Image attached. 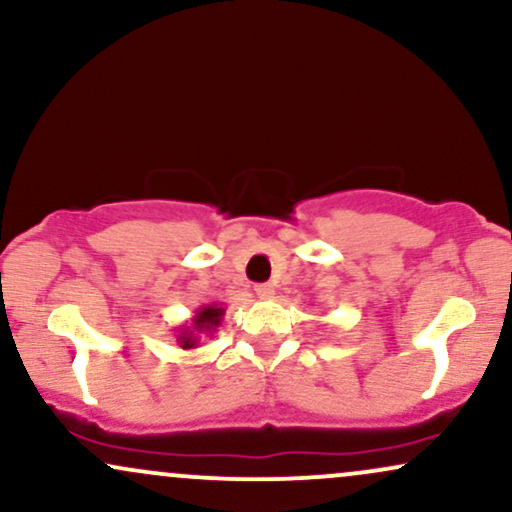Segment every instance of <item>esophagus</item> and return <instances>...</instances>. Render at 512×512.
<instances>
[{
	"instance_id": "1",
	"label": "esophagus",
	"mask_w": 512,
	"mask_h": 512,
	"mask_svg": "<svg viewBox=\"0 0 512 512\" xmlns=\"http://www.w3.org/2000/svg\"><path fill=\"white\" fill-rule=\"evenodd\" d=\"M255 293L260 298H272L274 296V286L272 284H260V286H255Z\"/></svg>"
}]
</instances>
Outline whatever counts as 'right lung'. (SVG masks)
<instances>
[{
	"mask_svg": "<svg viewBox=\"0 0 512 512\" xmlns=\"http://www.w3.org/2000/svg\"><path fill=\"white\" fill-rule=\"evenodd\" d=\"M223 315H226V305L223 303H207L202 308H197V313L190 317V322L180 325L178 332H175L180 349H197L202 334L211 337V334L219 330Z\"/></svg>",
	"mask_w": 512,
	"mask_h": 512,
	"instance_id": "add662e5",
	"label": "right lung"
}]
</instances>
